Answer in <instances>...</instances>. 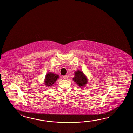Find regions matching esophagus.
<instances>
[{"instance_id": "obj_1", "label": "esophagus", "mask_w": 133, "mask_h": 133, "mask_svg": "<svg viewBox=\"0 0 133 133\" xmlns=\"http://www.w3.org/2000/svg\"><path fill=\"white\" fill-rule=\"evenodd\" d=\"M63 78L64 79H68V76H66V75H65V76H63Z\"/></svg>"}]
</instances>
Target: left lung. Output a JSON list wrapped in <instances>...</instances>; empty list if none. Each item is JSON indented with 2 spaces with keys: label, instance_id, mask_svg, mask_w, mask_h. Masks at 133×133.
I'll return each instance as SVG.
<instances>
[{
  "label": "left lung",
  "instance_id": "obj_1",
  "mask_svg": "<svg viewBox=\"0 0 133 133\" xmlns=\"http://www.w3.org/2000/svg\"><path fill=\"white\" fill-rule=\"evenodd\" d=\"M75 76L73 80L75 83L80 88H83L86 85L88 82V78L81 71L77 70L75 72Z\"/></svg>",
  "mask_w": 133,
  "mask_h": 133
}]
</instances>
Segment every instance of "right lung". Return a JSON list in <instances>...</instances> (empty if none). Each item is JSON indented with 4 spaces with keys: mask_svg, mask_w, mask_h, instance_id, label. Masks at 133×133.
I'll return each mask as SVG.
<instances>
[{
    "mask_svg": "<svg viewBox=\"0 0 133 133\" xmlns=\"http://www.w3.org/2000/svg\"><path fill=\"white\" fill-rule=\"evenodd\" d=\"M59 76L57 74L52 73L49 72L45 75V78L44 80V83L46 87H51L56 82L57 79L59 78Z\"/></svg>",
    "mask_w": 133,
    "mask_h": 133,
    "instance_id": "add662e5",
    "label": "right lung"
}]
</instances>
